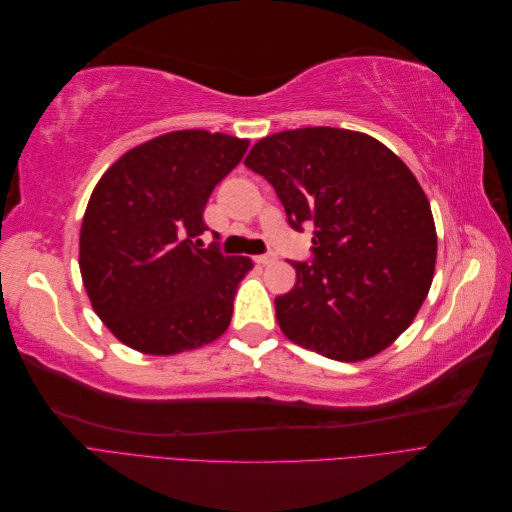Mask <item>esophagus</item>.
<instances>
[{
  "mask_svg": "<svg viewBox=\"0 0 512 512\" xmlns=\"http://www.w3.org/2000/svg\"><path fill=\"white\" fill-rule=\"evenodd\" d=\"M254 260H256V265L267 267V265H271V262H275V256L273 254H262V256H256Z\"/></svg>",
  "mask_w": 512,
  "mask_h": 512,
  "instance_id": "esophagus-1",
  "label": "esophagus"
}]
</instances>
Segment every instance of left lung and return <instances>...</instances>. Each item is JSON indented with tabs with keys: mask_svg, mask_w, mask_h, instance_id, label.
Masks as SVG:
<instances>
[{
	"mask_svg": "<svg viewBox=\"0 0 512 512\" xmlns=\"http://www.w3.org/2000/svg\"><path fill=\"white\" fill-rule=\"evenodd\" d=\"M245 166L273 185L294 230L314 224V260L290 262L297 282L275 299L282 333L346 363L389 348L421 309L438 254L412 170L376 138L324 126L260 138Z\"/></svg>",
	"mask_w": 512,
	"mask_h": 512,
	"instance_id": "left-lung-1",
	"label": "left lung"
}]
</instances>
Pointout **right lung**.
I'll list each match as a JSON object with an SVG mask.
<instances>
[{"instance_id":"right-lung-1","label":"right lung","mask_w":512,"mask_h":512,"mask_svg":"<svg viewBox=\"0 0 512 512\" xmlns=\"http://www.w3.org/2000/svg\"><path fill=\"white\" fill-rule=\"evenodd\" d=\"M247 138L177 130L130 149L87 203L79 267L94 312L121 344L168 356L218 339L230 324L247 256L203 250L207 200Z\"/></svg>"}]
</instances>
